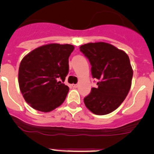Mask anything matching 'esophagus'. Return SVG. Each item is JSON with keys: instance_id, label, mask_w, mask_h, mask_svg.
<instances>
[{"instance_id": "34e87169", "label": "esophagus", "mask_w": 154, "mask_h": 154, "mask_svg": "<svg viewBox=\"0 0 154 154\" xmlns=\"http://www.w3.org/2000/svg\"><path fill=\"white\" fill-rule=\"evenodd\" d=\"M77 86H78V85H76V84H72V88H75V89H76V88H77Z\"/></svg>"}]
</instances>
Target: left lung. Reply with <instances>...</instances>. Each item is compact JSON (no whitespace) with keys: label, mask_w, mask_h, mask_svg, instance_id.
Wrapping results in <instances>:
<instances>
[{"label":"left lung","mask_w":154,"mask_h":154,"mask_svg":"<svg viewBox=\"0 0 154 154\" xmlns=\"http://www.w3.org/2000/svg\"><path fill=\"white\" fill-rule=\"evenodd\" d=\"M80 51L89 60L93 77L98 80L97 87L84 98L85 105L94 114L112 112L124 101L131 88L134 72L129 56L105 42L85 44Z\"/></svg>","instance_id":"obj_1"}]
</instances>
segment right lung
<instances>
[{"label":"right lung","mask_w":154,"mask_h":154,"mask_svg":"<svg viewBox=\"0 0 154 154\" xmlns=\"http://www.w3.org/2000/svg\"><path fill=\"white\" fill-rule=\"evenodd\" d=\"M72 45L53 43L29 53L20 61L18 83L25 101L34 109L48 112L60 106L69 87L64 82L69 72Z\"/></svg>","instance_id":"1"}]
</instances>
